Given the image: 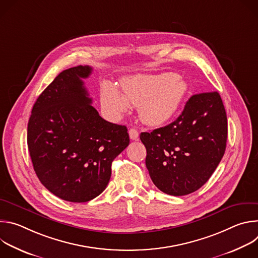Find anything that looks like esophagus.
<instances>
[{"label": "esophagus", "mask_w": 258, "mask_h": 258, "mask_svg": "<svg viewBox=\"0 0 258 258\" xmlns=\"http://www.w3.org/2000/svg\"><path fill=\"white\" fill-rule=\"evenodd\" d=\"M128 134H130V138L134 141H137L139 140V132L136 130V128H131L128 131Z\"/></svg>", "instance_id": "obj_1"}]
</instances>
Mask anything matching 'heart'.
Segmentation results:
<instances>
[{"instance_id":"1","label":"heart","mask_w":258,"mask_h":258,"mask_svg":"<svg viewBox=\"0 0 258 258\" xmlns=\"http://www.w3.org/2000/svg\"><path fill=\"white\" fill-rule=\"evenodd\" d=\"M188 92V85L174 73L138 76L122 82L120 91L105 82L101 88V104L105 112L119 117L127 104L139 106L142 120L150 125L168 122L177 113Z\"/></svg>"}]
</instances>
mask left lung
Instances as JSON below:
<instances>
[{"instance_id": "1", "label": "left lung", "mask_w": 258, "mask_h": 258, "mask_svg": "<svg viewBox=\"0 0 258 258\" xmlns=\"http://www.w3.org/2000/svg\"><path fill=\"white\" fill-rule=\"evenodd\" d=\"M227 137V113L219 94L193 95L173 122L140 135L154 185L172 196L197 191L222 160Z\"/></svg>"}]
</instances>
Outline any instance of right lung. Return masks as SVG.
Returning <instances> with one entry per match:
<instances>
[{"label": "right lung", "mask_w": 258, "mask_h": 258, "mask_svg": "<svg viewBox=\"0 0 258 258\" xmlns=\"http://www.w3.org/2000/svg\"><path fill=\"white\" fill-rule=\"evenodd\" d=\"M92 67L62 71L36 99L27 125L33 169L55 196L88 202L111 176L112 161L130 144L127 128L103 119L91 105L83 79Z\"/></svg>", "instance_id": "1"}]
</instances>
